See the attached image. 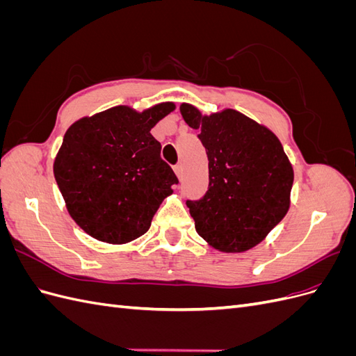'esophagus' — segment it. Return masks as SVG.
<instances>
[{
  "label": "esophagus",
  "instance_id": "esophagus-1",
  "mask_svg": "<svg viewBox=\"0 0 356 356\" xmlns=\"http://www.w3.org/2000/svg\"><path fill=\"white\" fill-rule=\"evenodd\" d=\"M174 170H175L177 177H178V178H181V177H182V170H184V168H182V165H181V163H178V165H175V166H174Z\"/></svg>",
  "mask_w": 356,
  "mask_h": 356
}]
</instances>
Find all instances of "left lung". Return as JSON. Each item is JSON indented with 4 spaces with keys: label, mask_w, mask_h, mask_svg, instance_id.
Masks as SVG:
<instances>
[{
    "label": "left lung",
    "mask_w": 356,
    "mask_h": 356,
    "mask_svg": "<svg viewBox=\"0 0 356 356\" xmlns=\"http://www.w3.org/2000/svg\"><path fill=\"white\" fill-rule=\"evenodd\" d=\"M181 114L209 160L208 191L186 202L196 232L222 252L251 250L289 208L294 172L281 141L234 110L207 117L182 104Z\"/></svg>",
    "instance_id": "1"
}]
</instances>
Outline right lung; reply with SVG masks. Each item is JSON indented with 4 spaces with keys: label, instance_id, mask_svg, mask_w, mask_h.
Masks as SVG:
<instances>
[{
    "label": "right lung",
    "instance_id": "add662e5",
    "mask_svg": "<svg viewBox=\"0 0 356 356\" xmlns=\"http://www.w3.org/2000/svg\"><path fill=\"white\" fill-rule=\"evenodd\" d=\"M174 108L170 102L144 113L114 106L67 131L53 172L72 220L92 238L126 243L143 236L178 184L149 134Z\"/></svg>",
    "mask_w": 356,
    "mask_h": 356
}]
</instances>
